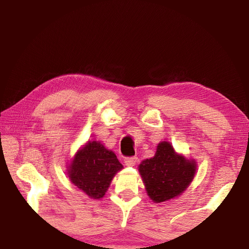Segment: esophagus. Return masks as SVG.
Segmentation results:
<instances>
[{
	"mask_svg": "<svg viewBox=\"0 0 249 249\" xmlns=\"http://www.w3.org/2000/svg\"><path fill=\"white\" fill-rule=\"evenodd\" d=\"M137 157H126L125 158V163L127 166H129V167H132V166H135L136 165V162H137Z\"/></svg>",
	"mask_w": 249,
	"mask_h": 249,
	"instance_id": "34e87169",
	"label": "esophagus"
}]
</instances>
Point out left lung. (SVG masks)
Listing matches in <instances>:
<instances>
[{"mask_svg":"<svg viewBox=\"0 0 249 249\" xmlns=\"http://www.w3.org/2000/svg\"><path fill=\"white\" fill-rule=\"evenodd\" d=\"M195 161L177 155L172 146L161 142L153 158L140 165L147 193L154 202H163L182 193L196 174Z\"/></svg>","mask_w":249,"mask_h":249,"instance_id":"8db88e82","label":"left lung"}]
</instances>
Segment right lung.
Masks as SVG:
<instances>
[{
    "instance_id": "add662e5",
    "label": "right lung",
    "mask_w": 249,
    "mask_h": 249,
    "mask_svg": "<svg viewBox=\"0 0 249 249\" xmlns=\"http://www.w3.org/2000/svg\"><path fill=\"white\" fill-rule=\"evenodd\" d=\"M123 166L116 155L100 142L88 144L74 156L69 168V178L74 185L93 199L103 197L113 177Z\"/></svg>"
}]
</instances>
